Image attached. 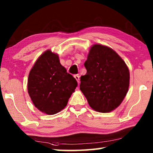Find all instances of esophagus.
Instances as JSON below:
<instances>
[{
	"label": "esophagus",
	"instance_id": "obj_1",
	"mask_svg": "<svg viewBox=\"0 0 153 153\" xmlns=\"http://www.w3.org/2000/svg\"><path fill=\"white\" fill-rule=\"evenodd\" d=\"M74 77L77 80V83L79 84V75H74Z\"/></svg>",
	"mask_w": 153,
	"mask_h": 153
}]
</instances>
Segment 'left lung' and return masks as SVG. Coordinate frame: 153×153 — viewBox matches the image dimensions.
<instances>
[{
  "label": "left lung",
  "instance_id": "8db88e82",
  "mask_svg": "<svg viewBox=\"0 0 153 153\" xmlns=\"http://www.w3.org/2000/svg\"><path fill=\"white\" fill-rule=\"evenodd\" d=\"M84 66L87 73L80 77L79 88L90 107L100 113L115 109L128 91L129 72L125 62L112 48L94 45Z\"/></svg>",
  "mask_w": 153,
  "mask_h": 153
}]
</instances>
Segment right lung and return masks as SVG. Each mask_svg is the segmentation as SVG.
Masks as SVG:
<instances>
[{"label": "right lung", "mask_w": 153, "mask_h": 153, "mask_svg": "<svg viewBox=\"0 0 153 153\" xmlns=\"http://www.w3.org/2000/svg\"><path fill=\"white\" fill-rule=\"evenodd\" d=\"M77 86L76 79L61 65L57 54L47 50L31 69L27 91L35 107L47 115L63 109Z\"/></svg>", "instance_id": "obj_1"}]
</instances>
